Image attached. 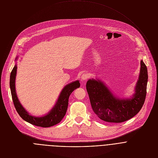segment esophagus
<instances>
[{"instance_id": "34e87169", "label": "esophagus", "mask_w": 158, "mask_h": 158, "mask_svg": "<svg viewBox=\"0 0 158 158\" xmlns=\"http://www.w3.org/2000/svg\"><path fill=\"white\" fill-rule=\"evenodd\" d=\"M89 74L86 73H83V74L81 75V81H86L87 79L89 78Z\"/></svg>"}]
</instances>
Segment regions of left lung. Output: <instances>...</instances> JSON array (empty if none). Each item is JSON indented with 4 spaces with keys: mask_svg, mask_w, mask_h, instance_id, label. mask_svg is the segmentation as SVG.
Listing matches in <instances>:
<instances>
[{
    "mask_svg": "<svg viewBox=\"0 0 158 158\" xmlns=\"http://www.w3.org/2000/svg\"><path fill=\"white\" fill-rule=\"evenodd\" d=\"M148 75L146 64L141 61L138 80L134 93L129 98H120L114 95L107 85L98 78L89 79L86 88L94 113L101 120L120 123L134 117L143 106L147 90Z\"/></svg>",
    "mask_w": 158,
    "mask_h": 158,
    "instance_id": "left-lung-1",
    "label": "left lung"
}]
</instances>
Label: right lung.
Segmentation results:
<instances>
[{"mask_svg": "<svg viewBox=\"0 0 158 158\" xmlns=\"http://www.w3.org/2000/svg\"><path fill=\"white\" fill-rule=\"evenodd\" d=\"M17 58H18V56L16 57L15 61H17ZM17 68V64H15L12 70L10 76V89L15 108L20 117L29 123L41 127H49L60 123L66 114L69 95L75 89L79 88L80 86L79 80H76L65 85L62 89L55 105L51 110L43 116L36 117L31 115L24 108L19 100L18 97H17L15 91Z\"/></svg>", "mask_w": 158, "mask_h": 158, "instance_id": "1", "label": "right lung"}]
</instances>
